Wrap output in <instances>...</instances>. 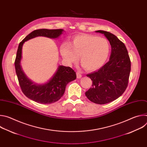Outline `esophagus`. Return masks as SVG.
Masks as SVG:
<instances>
[{
    "mask_svg": "<svg viewBox=\"0 0 147 147\" xmlns=\"http://www.w3.org/2000/svg\"><path fill=\"white\" fill-rule=\"evenodd\" d=\"M76 74H77V78H81V77H82V75H81V74L80 73V72H77L76 73Z\"/></svg>",
    "mask_w": 147,
    "mask_h": 147,
    "instance_id": "esophagus-1",
    "label": "esophagus"
}]
</instances>
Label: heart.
<instances>
[{"label":"heart","mask_w":147,"mask_h":147,"mask_svg":"<svg viewBox=\"0 0 147 147\" xmlns=\"http://www.w3.org/2000/svg\"><path fill=\"white\" fill-rule=\"evenodd\" d=\"M111 51L107 39L90 34L78 35L73 37L70 44L64 42L60 47V52L69 64L78 59L88 71L100 68L107 61Z\"/></svg>","instance_id":"heart-1"}]
</instances>
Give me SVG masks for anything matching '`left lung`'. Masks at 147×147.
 <instances>
[{
    "mask_svg": "<svg viewBox=\"0 0 147 147\" xmlns=\"http://www.w3.org/2000/svg\"><path fill=\"white\" fill-rule=\"evenodd\" d=\"M111 45L109 60L98 71L87 75L92 81V87L86 92L91 102L106 104L117 99L126 90L131 70V61L124 44L113 34L102 30Z\"/></svg>",
    "mask_w": 147,
    "mask_h": 147,
    "instance_id": "1",
    "label": "left lung"
}]
</instances>
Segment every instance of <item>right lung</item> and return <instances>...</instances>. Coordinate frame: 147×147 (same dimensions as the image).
Masks as SVG:
<instances>
[{"label":"right lung","mask_w":147,"mask_h":147,"mask_svg":"<svg viewBox=\"0 0 147 147\" xmlns=\"http://www.w3.org/2000/svg\"><path fill=\"white\" fill-rule=\"evenodd\" d=\"M63 31L62 29L36 30L29 34L19 44L14 61L19 84L22 92L27 98L38 103L50 104L60 99L65 93L67 84L76 78V73L70 67L59 66L56 73L47 83L42 85L34 84L26 77L20 66L23 45L26 41L39 36L57 38Z\"/></svg>","instance_id":"1"}]
</instances>
